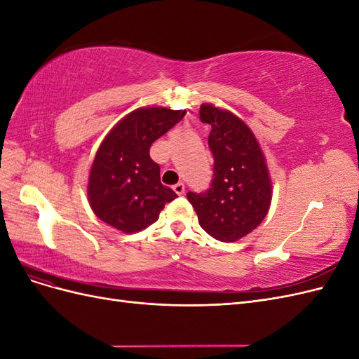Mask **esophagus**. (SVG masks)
Returning <instances> with one entry per match:
<instances>
[{
	"instance_id": "obj_1",
	"label": "esophagus",
	"mask_w": 359,
	"mask_h": 359,
	"mask_svg": "<svg viewBox=\"0 0 359 359\" xmlns=\"http://www.w3.org/2000/svg\"><path fill=\"white\" fill-rule=\"evenodd\" d=\"M173 191H175L177 194H180V196H182L184 193H186V186H184V182H178L173 186Z\"/></svg>"
}]
</instances>
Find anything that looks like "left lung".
Instances as JSON below:
<instances>
[{"mask_svg": "<svg viewBox=\"0 0 359 359\" xmlns=\"http://www.w3.org/2000/svg\"><path fill=\"white\" fill-rule=\"evenodd\" d=\"M202 123L211 126L208 145L214 178L205 193H187L202 229L222 243L253 232L268 214L273 184L265 156L250 127L229 111L203 103Z\"/></svg>", "mask_w": 359, "mask_h": 359, "instance_id": "left-lung-1", "label": "left lung"}]
</instances>
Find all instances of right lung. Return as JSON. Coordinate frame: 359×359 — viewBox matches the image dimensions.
Masks as SVG:
<instances>
[{"mask_svg":"<svg viewBox=\"0 0 359 359\" xmlns=\"http://www.w3.org/2000/svg\"><path fill=\"white\" fill-rule=\"evenodd\" d=\"M184 115L186 111L169 107H139L106 135L88 178V201L102 222L135 233L153 224L177 198L160 182V166L151 160L149 148Z\"/></svg>","mask_w":359,"mask_h":359,"instance_id":"obj_1","label":"right lung"}]
</instances>
